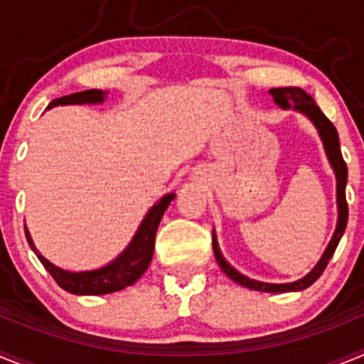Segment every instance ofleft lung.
<instances>
[{"label": "left lung", "instance_id": "obj_1", "mask_svg": "<svg viewBox=\"0 0 364 364\" xmlns=\"http://www.w3.org/2000/svg\"><path fill=\"white\" fill-rule=\"evenodd\" d=\"M269 95H272L273 102L279 105L281 109H294V111L301 112L308 120L314 124V127L319 133L321 142H323L324 153H326V159L330 162L333 169V175H336L337 182V226L336 231L332 235V240L328 242L326 250L321 255L319 262L314 266L310 273H306L304 277L299 279V281L294 282H284V284H273V282H262L255 281V279H250L246 275H242L240 272L233 268V266L224 259L222 255L220 247H218L217 235L213 231V253L215 259H217L218 266L231 281H235L237 284L244 286V288H250V290L257 291H268V294H284V291H301L306 290L308 286L314 284L317 279L323 275L324 268L332 259L333 252H336L337 244H339L341 237L346 230V222H348V204H346V182H348V167H346L345 160H343V154H341L339 147V134H337V129L333 127V124L328 120L323 114L317 104L314 102L308 92H304L301 87H281V89H269Z\"/></svg>", "mask_w": 364, "mask_h": 364}]
</instances>
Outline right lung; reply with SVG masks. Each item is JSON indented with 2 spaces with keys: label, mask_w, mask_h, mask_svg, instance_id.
I'll return each mask as SVG.
<instances>
[{
  "label": "right lung",
  "mask_w": 364,
  "mask_h": 364,
  "mask_svg": "<svg viewBox=\"0 0 364 364\" xmlns=\"http://www.w3.org/2000/svg\"><path fill=\"white\" fill-rule=\"evenodd\" d=\"M107 98V92L98 91V89H91V91L74 92V95L62 96V98L53 100L49 107H56V105H98L104 104ZM175 198V193H167L160 198L156 204L147 211L144 220L140 222L136 233L133 235L131 242L125 246L124 252L107 262L102 268L87 269V272H69L60 266L53 264L50 260L45 259L40 252L36 250L32 237L28 230L25 228V235H27V242L32 247V252L36 253L41 264L45 269L53 275L54 281L62 286L63 290L74 295H105L120 291L127 286L134 284L138 279L142 277L144 272L149 268L151 259H153L154 252V237H156V230L162 220L164 213H166L167 205L171 204Z\"/></svg>",
  "instance_id": "obj_1"
}]
</instances>
